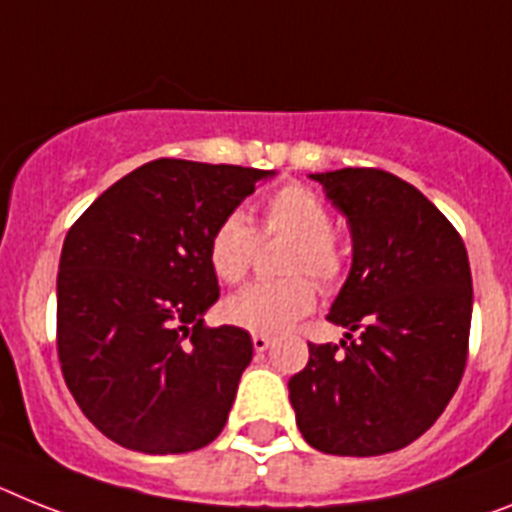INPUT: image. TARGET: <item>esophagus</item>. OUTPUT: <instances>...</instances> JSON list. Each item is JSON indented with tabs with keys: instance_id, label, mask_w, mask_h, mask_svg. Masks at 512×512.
I'll list each match as a JSON object with an SVG mask.
<instances>
[{
	"instance_id": "obj_1",
	"label": "esophagus",
	"mask_w": 512,
	"mask_h": 512,
	"mask_svg": "<svg viewBox=\"0 0 512 512\" xmlns=\"http://www.w3.org/2000/svg\"><path fill=\"white\" fill-rule=\"evenodd\" d=\"M270 343H273V338L263 336V333H255V336H252V346H255L257 354H263V351H268Z\"/></svg>"
}]
</instances>
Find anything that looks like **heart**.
Returning a JSON list of instances; mask_svg holds the SVG:
<instances>
[{
	"instance_id": "1",
	"label": "heart",
	"mask_w": 512,
	"mask_h": 512,
	"mask_svg": "<svg viewBox=\"0 0 512 512\" xmlns=\"http://www.w3.org/2000/svg\"><path fill=\"white\" fill-rule=\"evenodd\" d=\"M263 231L289 236L294 247L286 257V281H255L231 294L223 312L234 325L252 333H281L315 307V286H333L343 273V255L333 242V218L320 197L302 184H286L265 200ZM257 255V234L242 213L221 218L208 242L210 268L221 281L236 283L247 276Z\"/></svg>"
}]
</instances>
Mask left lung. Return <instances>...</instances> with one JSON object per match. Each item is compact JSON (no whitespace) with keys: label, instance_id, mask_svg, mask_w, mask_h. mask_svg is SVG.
Here are the masks:
<instances>
[{"label":"left lung","instance_id":"1","mask_svg":"<svg viewBox=\"0 0 512 512\" xmlns=\"http://www.w3.org/2000/svg\"><path fill=\"white\" fill-rule=\"evenodd\" d=\"M351 231L330 307L343 341L309 343L289 380L296 427L330 455H382L422 437L463 377L471 268L463 239L414 184L380 169L309 174Z\"/></svg>","mask_w":512,"mask_h":512}]
</instances>
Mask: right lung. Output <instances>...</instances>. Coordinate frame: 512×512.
I'll use <instances>...</instances> for the list:
<instances>
[{"label": "right lung", "mask_w": 512, "mask_h": 512, "mask_svg": "<svg viewBox=\"0 0 512 512\" xmlns=\"http://www.w3.org/2000/svg\"><path fill=\"white\" fill-rule=\"evenodd\" d=\"M276 171L158 158L122 176L67 231L57 349L77 406L103 435L148 455L221 435L252 338L205 328L218 302L208 242Z\"/></svg>", "instance_id": "add662e5"}]
</instances>
